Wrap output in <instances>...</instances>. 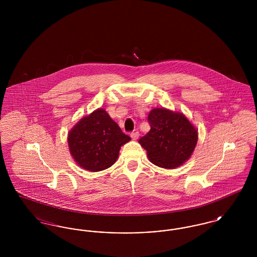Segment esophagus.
I'll use <instances>...</instances> for the list:
<instances>
[{"label":"esophagus","mask_w":257,"mask_h":257,"mask_svg":"<svg viewBox=\"0 0 257 257\" xmlns=\"http://www.w3.org/2000/svg\"><path fill=\"white\" fill-rule=\"evenodd\" d=\"M130 136H131V138H132L134 141H136V140L140 137V134H139V132H132Z\"/></svg>","instance_id":"esophagus-1"}]
</instances>
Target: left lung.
Wrapping results in <instances>:
<instances>
[{
    "mask_svg": "<svg viewBox=\"0 0 257 257\" xmlns=\"http://www.w3.org/2000/svg\"><path fill=\"white\" fill-rule=\"evenodd\" d=\"M150 130L139 143L149 161L163 169L173 170L192 156L198 139L197 129L180 111L154 108L148 113Z\"/></svg>",
    "mask_w": 257,
    "mask_h": 257,
    "instance_id": "1",
    "label": "left lung"
}]
</instances>
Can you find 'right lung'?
<instances>
[{
	"instance_id": "1",
	"label": "right lung",
	"mask_w": 257,
	"mask_h": 257,
	"mask_svg": "<svg viewBox=\"0 0 257 257\" xmlns=\"http://www.w3.org/2000/svg\"><path fill=\"white\" fill-rule=\"evenodd\" d=\"M130 140L101 108L82 117L67 135L74 161L79 167L91 172L111 167L118 158L120 147Z\"/></svg>"
}]
</instances>
